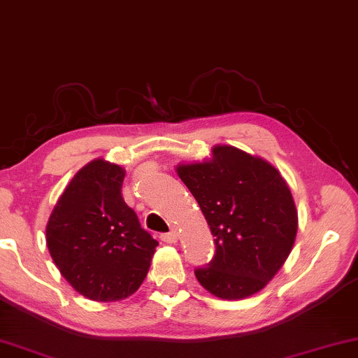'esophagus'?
Listing matches in <instances>:
<instances>
[{
  "instance_id": "obj_1",
  "label": "esophagus",
  "mask_w": 358,
  "mask_h": 358,
  "mask_svg": "<svg viewBox=\"0 0 358 358\" xmlns=\"http://www.w3.org/2000/svg\"><path fill=\"white\" fill-rule=\"evenodd\" d=\"M159 239H162L163 242L166 243H176L178 242V232H164V234L159 236Z\"/></svg>"
}]
</instances>
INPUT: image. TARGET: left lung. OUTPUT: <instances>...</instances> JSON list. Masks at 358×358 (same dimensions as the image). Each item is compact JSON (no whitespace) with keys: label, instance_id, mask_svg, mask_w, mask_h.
I'll list each match as a JSON object with an SVG mask.
<instances>
[{"label":"left lung","instance_id":"8db88e82","mask_svg":"<svg viewBox=\"0 0 358 358\" xmlns=\"http://www.w3.org/2000/svg\"><path fill=\"white\" fill-rule=\"evenodd\" d=\"M215 237V255L195 276L226 300L262 291L292 250L297 211L286 180L262 158L213 148L210 162L178 166Z\"/></svg>","mask_w":358,"mask_h":358}]
</instances>
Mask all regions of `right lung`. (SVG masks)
Here are the masks:
<instances>
[{"label": "right lung", "mask_w": 358, "mask_h": 358, "mask_svg": "<svg viewBox=\"0 0 358 358\" xmlns=\"http://www.w3.org/2000/svg\"><path fill=\"white\" fill-rule=\"evenodd\" d=\"M124 169L103 159L82 168L59 196L46 245L77 292L115 302L141 287L158 242L121 195Z\"/></svg>", "instance_id": "right-lung-1"}]
</instances>
